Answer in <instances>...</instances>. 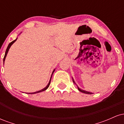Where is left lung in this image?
<instances>
[{
  "mask_svg": "<svg viewBox=\"0 0 124 124\" xmlns=\"http://www.w3.org/2000/svg\"><path fill=\"white\" fill-rule=\"evenodd\" d=\"M72 79H73V83H75V84H76V83H75V81H74V80H73V78H72ZM78 90H79V91H80V92H82V93H85V94H93V93H92V92H87V91H85V90H82V89H80V88H79V87H78Z\"/></svg>",
  "mask_w": 124,
  "mask_h": 124,
  "instance_id": "left-lung-1",
  "label": "left lung"
}]
</instances>
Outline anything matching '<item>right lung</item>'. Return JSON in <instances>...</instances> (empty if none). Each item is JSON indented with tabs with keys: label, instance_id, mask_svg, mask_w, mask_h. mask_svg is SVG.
<instances>
[{
	"label": "right lung",
	"instance_id": "obj_1",
	"mask_svg": "<svg viewBox=\"0 0 124 124\" xmlns=\"http://www.w3.org/2000/svg\"><path fill=\"white\" fill-rule=\"evenodd\" d=\"M17 38L16 39H15V40H14V41H13L12 42H11L9 44H8V48H7V49H6V52H5V56H4V58H3V64H4V63H5V61L6 57V56H7V54H8V50H9L10 48L11 47V46H12V45H13V44L14 42H15V41L17 40ZM55 69H54V70H53V72H52V75H51V76L50 80H49V83H48V85H47V86H46V87H45V88H44L43 89L41 90H39V91H37V92H34V93H27V94H35V93H39V92H43V91H45V90H46L48 88V87L49 86V85H50V83H51V78H52V75H53V73H54V71H55Z\"/></svg>",
	"mask_w": 124,
	"mask_h": 124
}]
</instances>
